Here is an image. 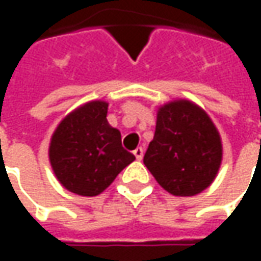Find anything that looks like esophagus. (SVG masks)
I'll return each instance as SVG.
<instances>
[{"instance_id": "1", "label": "esophagus", "mask_w": 261, "mask_h": 261, "mask_svg": "<svg viewBox=\"0 0 261 261\" xmlns=\"http://www.w3.org/2000/svg\"><path fill=\"white\" fill-rule=\"evenodd\" d=\"M134 155H135L136 160H142V156H144V149L142 148H136L135 151H134Z\"/></svg>"}]
</instances>
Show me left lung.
Returning a JSON list of instances; mask_svg holds the SVG:
<instances>
[{"label":"left lung","instance_id":"1","mask_svg":"<svg viewBox=\"0 0 261 261\" xmlns=\"http://www.w3.org/2000/svg\"><path fill=\"white\" fill-rule=\"evenodd\" d=\"M221 160V138L202 109L177 100L158 110L155 135L144 164L168 193H200L214 181Z\"/></svg>","mask_w":261,"mask_h":261}]
</instances>
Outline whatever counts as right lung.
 I'll return each mask as SVG.
<instances>
[{
  "instance_id": "1",
  "label": "right lung",
  "mask_w": 261,
  "mask_h": 261,
  "mask_svg": "<svg viewBox=\"0 0 261 261\" xmlns=\"http://www.w3.org/2000/svg\"><path fill=\"white\" fill-rule=\"evenodd\" d=\"M106 101H91L56 127L49 160L61 185L80 196H97L135 156L122 146L120 132L109 125Z\"/></svg>"
}]
</instances>
